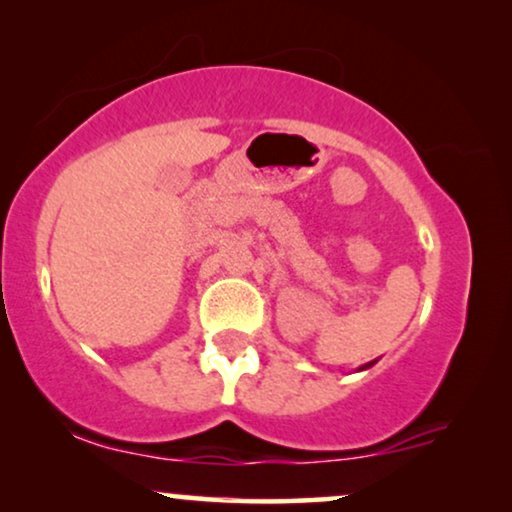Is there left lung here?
Masks as SVG:
<instances>
[{
  "label": "left lung",
  "instance_id": "1",
  "mask_svg": "<svg viewBox=\"0 0 512 512\" xmlns=\"http://www.w3.org/2000/svg\"><path fill=\"white\" fill-rule=\"evenodd\" d=\"M375 363H377V359H375V361H370V363H366V366H361V370H366V368H370V366H375Z\"/></svg>",
  "mask_w": 512,
  "mask_h": 512
}]
</instances>
